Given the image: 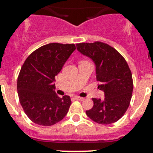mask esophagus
I'll return each instance as SVG.
<instances>
[{"mask_svg":"<svg viewBox=\"0 0 153 153\" xmlns=\"http://www.w3.org/2000/svg\"><path fill=\"white\" fill-rule=\"evenodd\" d=\"M74 98H75L76 100H79V101H82L84 99L83 98H81V97H79V96H75Z\"/></svg>","mask_w":153,"mask_h":153,"instance_id":"34e87169","label":"esophagus"}]
</instances>
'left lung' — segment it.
<instances>
[{"mask_svg": "<svg viewBox=\"0 0 153 153\" xmlns=\"http://www.w3.org/2000/svg\"><path fill=\"white\" fill-rule=\"evenodd\" d=\"M77 50L93 60L98 89L104 92V100L93 98L94 105L86 115L102 125L118 121L130 103L133 83L132 73L122 55L102 42L78 44Z\"/></svg>", "mask_w": 153, "mask_h": 153, "instance_id": "left-lung-1", "label": "left lung"}]
</instances>
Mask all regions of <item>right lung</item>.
<instances>
[{
    "instance_id": "1",
    "label": "right lung",
    "mask_w": 153,
    "mask_h": 153,
    "mask_svg": "<svg viewBox=\"0 0 153 153\" xmlns=\"http://www.w3.org/2000/svg\"><path fill=\"white\" fill-rule=\"evenodd\" d=\"M75 49L74 44H46L33 51L24 62L17 79L18 96L24 111L34 123L53 126L67 115L71 98L67 95L59 97L54 82Z\"/></svg>"
}]
</instances>
